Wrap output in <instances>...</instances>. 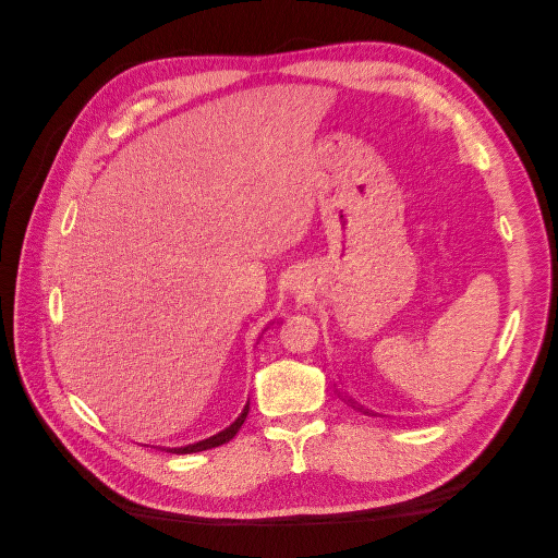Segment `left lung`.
<instances>
[{"label":"left lung","instance_id":"left-lung-1","mask_svg":"<svg viewBox=\"0 0 558 558\" xmlns=\"http://www.w3.org/2000/svg\"><path fill=\"white\" fill-rule=\"evenodd\" d=\"M342 400H344L347 404H351V408H353V410H359V412H363L365 416H377V414H375L373 410H365V408H363V404H359L356 400H351L349 396H342Z\"/></svg>","mask_w":558,"mask_h":558}]
</instances>
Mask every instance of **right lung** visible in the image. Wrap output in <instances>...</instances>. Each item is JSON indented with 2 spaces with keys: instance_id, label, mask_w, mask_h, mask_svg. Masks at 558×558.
<instances>
[{
  "instance_id": "obj_1",
  "label": "right lung",
  "mask_w": 558,
  "mask_h": 558,
  "mask_svg": "<svg viewBox=\"0 0 558 558\" xmlns=\"http://www.w3.org/2000/svg\"><path fill=\"white\" fill-rule=\"evenodd\" d=\"M246 414H248V402L244 404V410H242V414L232 421V424L228 426V428H223L221 433H216V435H211V437H207V440H199V442H193V445H183V447H165L167 451L170 453H195V451H205V449H214V447H221V445H226V442H230L234 435H238V430L242 428V424H244V418H246ZM144 447H148V445H144ZM156 449H160V447H156ZM162 449V451H165Z\"/></svg>"
}]
</instances>
